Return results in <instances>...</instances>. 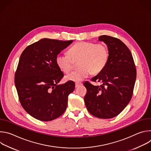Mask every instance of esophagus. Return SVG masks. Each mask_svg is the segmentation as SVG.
Instances as JSON below:
<instances>
[{
    "mask_svg": "<svg viewBox=\"0 0 151 151\" xmlns=\"http://www.w3.org/2000/svg\"><path fill=\"white\" fill-rule=\"evenodd\" d=\"M82 85V83H75V87L76 88H78V87H79L80 85Z\"/></svg>",
    "mask_w": 151,
    "mask_h": 151,
    "instance_id": "1",
    "label": "esophagus"
}]
</instances>
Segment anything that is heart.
<instances>
[{"label": "heart", "instance_id": "heart-1", "mask_svg": "<svg viewBox=\"0 0 151 151\" xmlns=\"http://www.w3.org/2000/svg\"><path fill=\"white\" fill-rule=\"evenodd\" d=\"M68 55L58 54L55 58L57 67L63 72L68 73L73 68L74 63L78 62L79 69L67 75L66 81L79 82L88 77L90 73L96 75L106 66L109 53L103 44L92 42H78L68 51Z\"/></svg>", "mask_w": 151, "mask_h": 151}]
</instances>
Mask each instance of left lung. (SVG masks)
I'll use <instances>...</instances> for the list:
<instances>
[{
	"label": "left lung",
	"instance_id": "obj_1",
	"mask_svg": "<svg viewBox=\"0 0 151 151\" xmlns=\"http://www.w3.org/2000/svg\"><path fill=\"white\" fill-rule=\"evenodd\" d=\"M99 40L106 44L109 57L103 70L91 78L100 86L86 81L84 101L88 112L99 118L109 119L119 115L131 100L136 79L132 54L119 39L102 35Z\"/></svg>",
	"mask_w": 151,
	"mask_h": 151
}]
</instances>
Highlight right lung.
Instances as JSON below:
<instances>
[{"mask_svg": "<svg viewBox=\"0 0 151 151\" xmlns=\"http://www.w3.org/2000/svg\"><path fill=\"white\" fill-rule=\"evenodd\" d=\"M72 42L44 38L28 46L20 56L15 87L24 109L38 120L52 121L66 109L75 85L72 81L58 84L64 75L55 58Z\"/></svg>", "mask_w": 151, "mask_h": 151, "instance_id": "1", "label": "right lung"}]
</instances>
